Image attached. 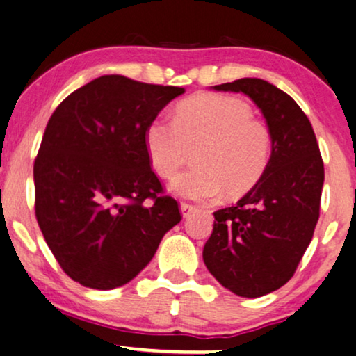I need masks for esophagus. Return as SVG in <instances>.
Returning a JSON list of instances; mask_svg holds the SVG:
<instances>
[{
  "mask_svg": "<svg viewBox=\"0 0 356 356\" xmlns=\"http://www.w3.org/2000/svg\"><path fill=\"white\" fill-rule=\"evenodd\" d=\"M198 210V208L195 205H188V203H181V213L184 218L191 216L192 213H195Z\"/></svg>",
  "mask_w": 356,
  "mask_h": 356,
  "instance_id": "obj_1",
  "label": "esophagus"
}]
</instances>
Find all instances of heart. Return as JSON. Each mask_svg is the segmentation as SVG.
<instances>
[{"instance_id": "obj_1", "label": "heart", "mask_w": 356, "mask_h": 356, "mask_svg": "<svg viewBox=\"0 0 356 356\" xmlns=\"http://www.w3.org/2000/svg\"><path fill=\"white\" fill-rule=\"evenodd\" d=\"M239 99L200 94L181 102L175 120L156 117L145 131L151 168L169 179L191 149L195 165L170 182L175 195L208 202L225 193L241 197L262 177L272 154V135Z\"/></svg>"}]
</instances>
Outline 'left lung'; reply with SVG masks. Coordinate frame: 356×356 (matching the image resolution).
I'll return each instance as SVG.
<instances>
[{"label": "left lung", "instance_id": "obj_1", "mask_svg": "<svg viewBox=\"0 0 356 356\" xmlns=\"http://www.w3.org/2000/svg\"><path fill=\"white\" fill-rule=\"evenodd\" d=\"M211 89L252 99L272 135L262 177L236 205L213 213V233L203 248V262L222 286L238 296L259 298L290 280L311 243L324 163L309 118L282 89L259 78Z\"/></svg>", "mask_w": 356, "mask_h": 356}]
</instances>
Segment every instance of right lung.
Wrapping results in <instances>:
<instances>
[{
	"label": "right lung",
	"instance_id": "add662e5",
	"mask_svg": "<svg viewBox=\"0 0 356 356\" xmlns=\"http://www.w3.org/2000/svg\"><path fill=\"white\" fill-rule=\"evenodd\" d=\"M184 92L106 74L51 113L34 163L35 216L60 267L83 286L134 280L181 221L177 202L161 195L145 131Z\"/></svg>",
	"mask_w": 356,
	"mask_h": 356
}]
</instances>
